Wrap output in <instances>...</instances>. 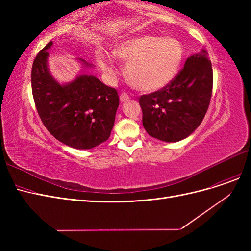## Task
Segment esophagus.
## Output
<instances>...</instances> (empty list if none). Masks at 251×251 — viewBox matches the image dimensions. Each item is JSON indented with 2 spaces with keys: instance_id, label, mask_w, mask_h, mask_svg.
Segmentation results:
<instances>
[{
  "instance_id": "obj_1",
  "label": "esophagus",
  "mask_w": 251,
  "mask_h": 251,
  "mask_svg": "<svg viewBox=\"0 0 251 251\" xmlns=\"http://www.w3.org/2000/svg\"><path fill=\"white\" fill-rule=\"evenodd\" d=\"M119 98H120V100H121V102H125V101H127L128 100H130V95L128 94H126V93H120V95H119Z\"/></svg>"
}]
</instances>
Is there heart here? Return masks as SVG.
Wrapping results in <instances>:
<instances>
[{
	"mask_svg": "<svg viewBox=\"0 0 251 251\" xmlns=\"http://www.w3.org/2000/svg\"><path fill=\"white\" fill-rule=\"evenodd\" d=\"M114 53L127 62L126 74L135 88L154 92L168 86L176 76L184 50L175 37L140 35L118 44ZM97 58L108 76H115L113 58L101 51Z\"/></svg>",
	"mask_w": 251,
	"mask_h": 251,
	"instance_id": "obj_1",
	"label": "heart"
}]
</instances>
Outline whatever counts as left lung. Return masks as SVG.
<instances>
[{"label": "left lung", "instance_id": "obj_1", "mask_svg": "<svg viewBox=\"0 0 251 251\" xmlns=\"http://www.w3.org/2000/svg\"><path fill=\"white\" fill-rule=\"evenodd\" d=\"M211 63L204 50L189 56L168 86L141 95L142 125L151 137L166 142L186 138L207 112L212 93Z\"/></svg>", "mask_w": 251, "mask_h": 251}]
</instances>
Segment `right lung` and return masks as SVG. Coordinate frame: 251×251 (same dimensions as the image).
Returning <instances> with one entry per match:
<instances>
[{"label": "right lung", "mask_w": 251, "mask_h": 251, "mask_svg": "<svg viewBox=\"0 0 251 251\" xmlns=\"http://www.w3.org/2000/svg\"><path fill=\"white\" fill-rule=\"evenodd\" d=\"M52 44L49 42L37 53L32 65L31 87L37 113L60 142L78 150L95 148L111 135L119 105L117 91L85 74L60 86L47 68V50Z\"/></svg>", "instance_id": "obj_1"}]
</instances>
